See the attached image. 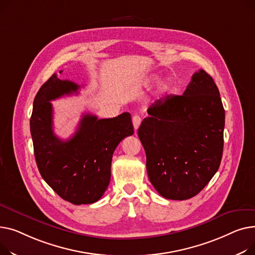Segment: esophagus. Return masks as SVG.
<instances>
[{
	"label": "esophagus",
	"instance_id": "esophagus-1",
	"mask_svg": "<svg viewBox=\"0 0 255 255\" xmlns=\"http://www.w3.org/2000/svg\"><path fill=\"white\" fill-rule=\"evenodd\" d=\"M141 122H142V118L139 115H133L132 116V126H133V128L136 131L139 128V127L141 125Z\"/></svg>",
	"mask_w": 255,
	"mask_h": 255
}]
</instances>
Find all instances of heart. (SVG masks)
Wrapping results in <instances>:
<instances>
[{
    "label": "heart",
    "instance_id": "obj_1",
    "mask_svg": "<svg viewBox=\"0 0 255 255\" xmlns=\"http://www.w3.org/2000/svg\"><path fill=\"white\" fill-rule=\"evenodd\" d=\"M154 79V78H153ZM172 88V82L170 80H164L159 84V93L161 95L168 94Z\"/></svg>",
    "mask_w": 255,
    "mask_h": 255
}]
</instances>
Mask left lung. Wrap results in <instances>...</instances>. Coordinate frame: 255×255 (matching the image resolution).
I'll use <instances>...</instances> for the list:
<instances>
[{
	"label": "left lung",
	"mask_w": 255,
	"mask_h": 255,
	"mask_svg": "<svg viewBox=\"0 0 255 255\" xmlns=\"http://www.w3.org/2000/svg\"><path fill=\"white\" fill-rule=\"evenodd\" d=\"M138 136L149 180L161 197L183 201L209 183L223 151L224 109L218 87L204 70L182 96H167L147 110Z\"/></svg>",
	"instance_id": "left-lung-1"
}]
</instances>
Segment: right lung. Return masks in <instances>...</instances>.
Here are the masks:
<instances>
[{
    "label": "right lung",
    "instance_id": "1",
    "mask_svg": "<svg viewBox=\"0 0 255 255\" xmlns=\"http://www.w3.org/2000/svg\"><path fill=\"white\" fill-rule=\"evenodd\" d=\"M79 88L53 74L37 93L29 121L42 178L59 197L74 205L93 204L102 198L110 182L115 148L133 133L128 112L105 119L84 114L72 138L66 141L57 138L52 128L50 101L77 94Z\"/></svg>",
    "mask_w": 255,
    "mask_h": 255
}]
</instances>
